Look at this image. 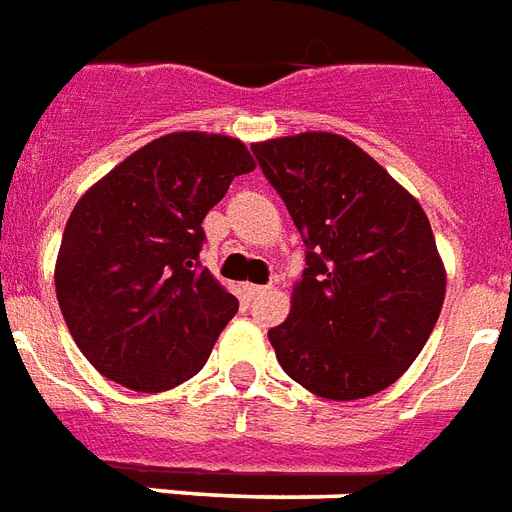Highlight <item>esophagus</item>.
I'll list each match as a JSON object with an SVG mask.
<instances>
[{
    "mask_svg": "<svg viewBox=\"0 0 512 512\" xmlns=\"http://www.w3.org/2000/svg\"><path fill=\"white\" fill-rule=\"evenodd\" d=\"M268 290H271V287H266V285H246L244 287L246 298H257V295L268 293Z\"/></svg>",
    "mask_w": 512,
    "mask_h": 512,
    "instance_id": "34e87169",
    "label": "esophagus"
}]
</instances>
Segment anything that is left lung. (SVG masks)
Masks as SVG:
<instances>
[{"instance_id":"left-lung-1","label":"left lung","mask_w":512,"mask_h":512,"mask_svg":"<svg viewBox=\"0 0 512 512\" xmlns=\"http://www.w3.org/2000/svg\"><path fill=\"white\" fill-rule=\"evenodd\" d=\"M252 151L306 244L290 314L268 331L282 369L323 399L385 391L418 358L445 301L426 211L342 135L301 132Z\"/></svg>"}]
</instances>
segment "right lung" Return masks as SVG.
I'll return each mask as SVG.
<instances>
[{
	"label": "right lung",
	"instance_id": "obj_1",
	"mask_svg": "<svg viewBox=\"0 0 512 512\" xmlns=\"http://www.w3.org/2000/svg\"><path fill=\"white\" fill-rule=\"evenodd\" d=\"M255 170L238 138L173 132L94 184L64 227L56 298L94 369L140 393L203 369L236 295L200 268L203 219L230 181Z\"/></svg>",
	"mask_w": 512,
	"mask_h": 512
}]
</instances>
